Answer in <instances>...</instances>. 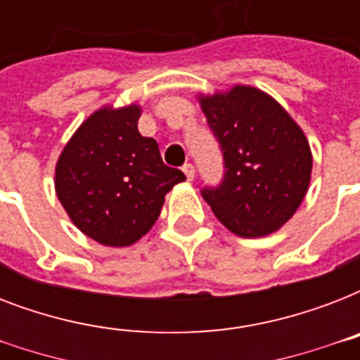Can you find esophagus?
<instances>
[{"instance_id": "obj_1", "label": "esophagus", "mask_w": 360, "mask_h": 360, "mask_svg": "<svg viewBox=\"0 0 360 360\" xmlns=\"http://www.w3.org/2000/svg\"><path fill=\"white\" fill-rule=\"evenodd\" d=\"M183 172H185L186 179H188V181L194 179V174H196V169H194V166H192V164H185V166H183Z\"/></svg>"}]
</instances>
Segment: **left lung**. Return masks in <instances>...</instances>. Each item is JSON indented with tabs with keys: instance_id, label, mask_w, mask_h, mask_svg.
<instances>
[{
	"instance_id": "1",
	"label": "left lung",
	"mask_w": 360,
	"mask_h": 360,
	"mask_svg": "<svg viewBox=\"0 0 360 360\" xmlns=\"http://www.w3.org/2000/svg\"><path fill=\"white\" fill-rule=\"evenodd\" d=\"M224 153L226 175L203 188L214 217L239 237L280 230L307 196L312 151L297 121L269 93L252 86L198 95Z\"/></svg>"
}]
</instances>
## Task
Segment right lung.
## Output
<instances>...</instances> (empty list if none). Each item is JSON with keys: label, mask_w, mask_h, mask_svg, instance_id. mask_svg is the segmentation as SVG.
I'll list each match as a JSON object with an SVG mask.
<instances>
[{"label": "right lung", "mask_w": 360, "mask_h": 360, "mask_svg": "<svg viewBox=\"0 0 360 360\" xmlns=\"http://www.w3.org/2000/svg\"><path fill=\"white\" fill-rule=\"evenodd\" d=\"M140 104L95 110L65 143L56 194L72 224L104 246L134 245L151 230L164 198L186 179L162 162L158 143L138 132Z\"/></svg>", "instance_id": "1"}]
</instances>
